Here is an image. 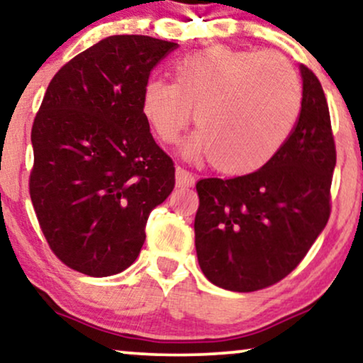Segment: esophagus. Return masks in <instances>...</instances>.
I'll list each match as a JSON object with an SVG mask.
<instances>
[{
    "mask_svg": "<svg viewBox=\"0 0 363 363\" xmlns=\"http://www.w3.org/2000/svg\"><path fill=\"white\" fill-rule=\"evenodd\" d=\"M176 184L177 187H192L194 186V174L187 169L177 166L176 167Z\"/></svg>",
    "mask_w": 363,
    "mask_h": 363,
    "instance_id": "esophagus-1",
    "label": "esophagus"
}]
</instances>
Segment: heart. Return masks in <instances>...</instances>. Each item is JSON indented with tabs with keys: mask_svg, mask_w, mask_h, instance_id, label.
Returning a JSON list of instances; mask_svg holds the SVG:
<instances>
[{
	"mask_svg": "<svg viewBox=\"0 0 363 363\" xmlns=\"http://www.w3.org/2000/svg\"><path fill=\"white\" fill-rule=\"evenodd\" d=\"M196 111L186 152L225 176L257 172L282 152L302 109V86L286 56L212 46L174 66V83L144 86L141 111L164 144L179 141Z\"/></svg>",
	"mask_w": 363,
	"mask_h": 363,
	"instance_id": "heart-1",
	"label": "heart"
}]
</instances>
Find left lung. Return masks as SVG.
I'll return each instance as SVG.
<instances>
[{"label":"left lung","mask_w":363,"mask_h":363,"mask_svg":"<svg viewBox=\"0 0 363 363\" xmlns=\"http://www.w3.org/2000/svg\"><path fill=\"white\" fill-rule=\"evenodd\" d=\"M297 125L282 152L257 172L196 184L197 260L217 287L255 292L287 277L330 217L337 151L320 81L301 66Z\"/></svg>","instance_id":"8db88e82"}]
</instances>
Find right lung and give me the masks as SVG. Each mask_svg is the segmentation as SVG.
<instances>
[{
    "label": "right lung",
    "mask_w": 363,
    "mask_h": 363,
    "mask_svg": "<svg viewBox=\"0 0 363 363\" xmlns=\"http://www.w3.org/2000/svg\"><path fill=\"white\" fill-rule=\"evenodd\" d=\"M179 45L116 35L79 52L48 86L31 129L30 196L46 242L91 277L123 272L147 217L176 184L172 159L141 111L143 89Z\"/></svg>",
    "instance_id": "add662e5"
}]
</instances>
